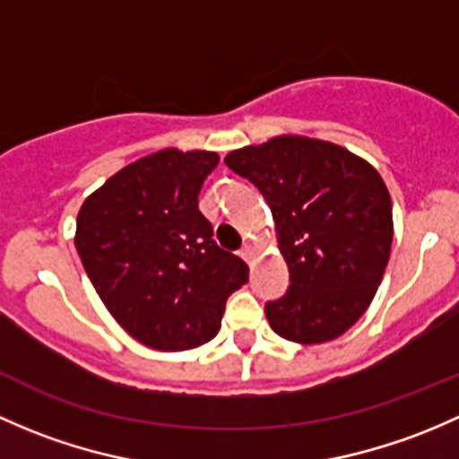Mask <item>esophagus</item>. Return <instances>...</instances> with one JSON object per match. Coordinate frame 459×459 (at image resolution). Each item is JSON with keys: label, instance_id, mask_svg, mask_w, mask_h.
Returning a JSON list of instances; mask_svg holds the SVG:
<instances>
[{"label": "esophagus", "instance_id": "obj_1", "mask_svg": "<svg viewBox=\"0 0 459 459\" xmlns=\"http://www.w3.org/2000/svg\"><path fill=\"white\" fill-rule=\"evenodd\" d=\"M252 254H254L252 245H243V249H240V256H243L245 261H249V258H252Z\"/></svg>", "mask_w": 459, "mask_h": 459}]
</instances>
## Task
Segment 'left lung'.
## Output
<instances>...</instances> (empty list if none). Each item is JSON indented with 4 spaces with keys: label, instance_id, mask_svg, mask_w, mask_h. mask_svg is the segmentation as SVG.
I'll return each instance as SVG.
<instances>
[{
    "label": "left lung",
    "instance_id": "8db88e82",
    "mask_svg": "<svg viewBox=\"0 0 459 459\" xmlns=\"http://www.w3.org/2000/svg\"><path fill=\"white\" fill-rule=\"evenodd\" d=\"M225 165L272 207L290 287L264 302L278 335L302 344L338 338L376 296L394 240L391 196L367 160L307 136L234 150Z\"/></svg>",
    "mask_w": 459,
    "mask_h": 459
}]
</instances>
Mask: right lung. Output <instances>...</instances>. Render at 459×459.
Masks as SVG:
<instances>
[{"instance_id":"obj_1","label":"right lung","mask_w":459,"mask_h":459,"mask_svg":"<svg viewBox=\"0 0 459 459\" xmlns=\"http://www.w3.org/2000/svg\"><path fill=\"white\" fill-rule=\"evenodd\" d=\"M219 154L160 150L117 172L77 216L83 269L99 299L134 340L183 351L219 332L247 264L216 245L198 192Z\"/></svg>"}]
</instances>
